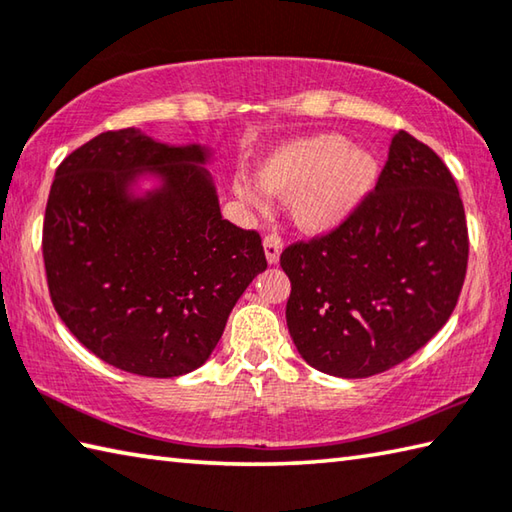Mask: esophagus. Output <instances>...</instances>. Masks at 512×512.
<instances>
[{"instance_id": "1", "label": "esophagus", "mask_w": 512, "mask_h": 512, "mask_svg": "<svg viewBox=\"0 0 512 512\" xmlns=\"http://www.w3.org/2000/svg\"><path fill=\"white\" fill-rule=\"evenodd\" d=\"M282 239L277 235H266L264 237V253H266V262L275 266L277 262H280V255H282Z\"/></svg>"}]
</instances>
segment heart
<instances>
[{"mask_svg":"<svg viewBox=\"0 0 512 512\" xmlns=\"http://www.w3.org/2000/svg\"><path fill=\"white\" fill-rule=\"evenodd\" d=\"M378 176L376 159L340 134H315L273 147L257 165V181L237 176L232 192L250 208L264 210L268 197H291L297 228L322 235L356 210Z\"/></svg>","mask_w":512,"mask_h":512,"instance_id":"obj_1","label":"heart"}]
</instances>
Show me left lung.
I'll return each instance as SVG.
<instances>
[{"mask_svg":"<svg viewBox=\"0 0 512 512\" xmlns=\"http://www.w3.org/2000/svg\"><path fill=\"white\" fill-rule=\"evenodd\" d=\"M286 324L313 369L367 378L432 340L468 266L457 183L425 143L398 132L376 190L331 235L288 246Z\"/></svg>","mask_w":512,"mask_h":512,"instance_id":"left-lung-1","label":"left lung"}]
</instances>
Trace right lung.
<instances>
[{
  "instance_id": "right-lung-1",
  "label": "right lung",
  "mask_w": 512,
  "mask_h": 512,
  "mask_svg": "<svg viewBox=\"0 0 512 512\" xmlns=\"http://www.w3.org/2000/svg\"><path fill=\"white\" fill-rule=\"evenodd\" d=\"M208 145L105 132L55 170L42 253L55 311L100 360L174 378L215 351L266 271L262 239L221 217Z\"/></svg>"
}]
</instances>
